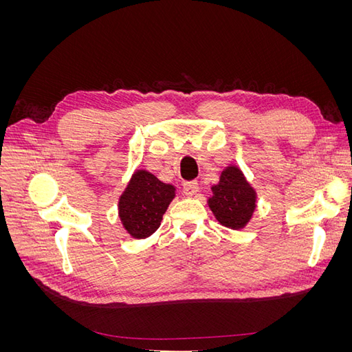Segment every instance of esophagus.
Instances as JSON below:
<instances>
[{"instance_id": "esophagus-1", "label": "esophagus", "mask_w": 352, "mask_h": 352, "mask_svg": "<svg viewBox=\"0 0 352 352\" xmlns=\"http://www.w3.org/2000/svg\"><path fill=\"white\" fill-rule=\"evenodd\" d=\"M182 188H184L185 195L192 197L198 192V182H197V180H186V182H184Z\"/></svg>"}]
</instances>
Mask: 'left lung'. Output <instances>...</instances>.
Here are the masks:
<instances>
[{"label": "left lung", "mask_w": 352, "mask_h": 352, "mask_svg": "<svg viewBox=\"0 0 352 352\" xmlns=\"http://www.w3.org/2000/svg\"><path fill=\"white\" fill-rule=\"evenodd\" d=\"M208 206L223 226L242 229L255 210V192L245 180L241 170L229 166L220 176L219 185L212 186Z\"/></svg>", "instance_id": "obj_1"}]
</instances>
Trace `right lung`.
<instances>
[{"instance_id":"right-lung-1","label":"right lung","mask_w":352,"mask_h":352,"mask_svg":"<svg viewBox=\"0 0 352 352\" xmlns=\"http://www.w3.org/2000/svg\"><path fill=\"white\" fill-rule=\"evenodd\" d=\"M173 198L172 185L163 184L146 170H138L119 201V216L124 229L136 239L153 235Z\"/></svg>"}]
</instances>
